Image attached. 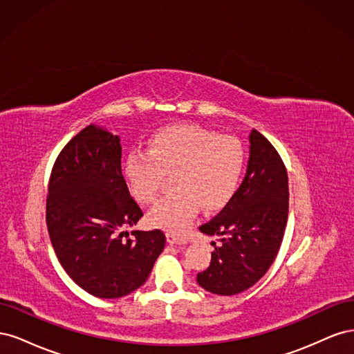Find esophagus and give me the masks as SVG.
Segmentation results:
<instances>
[{"mask_svg":"<svg viewBox=\"0 0 354 354\" xmlns=\"http://www.w3.org/2000/svg\"><path fill=\"white\" fill-rule=\"evenodd\" d=\"M165 234H167L168 243H171V245H180L181 246V245L187 243V239L185 236H181V234H177L174 232H167Z\"/></svg>","mask_w":354,"mask_h":354,"instance_id":"esophagus-1","label":"esophagus"}]
</instances>
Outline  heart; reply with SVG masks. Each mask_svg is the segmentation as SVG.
I'll list each match as a JSON object with an SVG mask.
<instances>
[{
  "mask_svg": "<svg viewBox=\"0 0 354 354\" xmlns=\"http://www.w3.org/2000/svg\"><path fill=\"white\" fill-rule=\"evenodd\" d=\"M245 165L239 138L199 125H173L149 138L147 152L133 151L124 164L128 189L140 203L158 198L164 176L173 174L174 192L149 212L158 227L181 232L199 207L217 209L234 194Z\"/></svg>",
  "mask_w": 354,
  "mask_h": 354,
  "instance_id": "1",
  "label": "heart"
}]
</instances>
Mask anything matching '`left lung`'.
<instances>
[{
	"label": "left lung",
	"mask_w": 354,
	"mask_h": 354,
	"mask_svg": "<svg viewBox=\"0 0 354 354\" xmlns=\"http://www.w3.org/2000/svg\"><path fill=\"white\" fill-rule=\"evenodd\" d=\"M239 189L217 217L199 230L212 242L211 263L198 283L211 294L236 295L259 282L281 248L288 220V174L279 153L257 130Z\"/></svg>",
	"instance_id": "8db88e82"
}]
</instances>
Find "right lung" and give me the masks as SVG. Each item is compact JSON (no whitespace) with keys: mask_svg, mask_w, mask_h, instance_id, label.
<instances>
[{"mask_svg":"<svg viewBox=\"0 0 354 354\" xmlns=\"http://www.w3.org/2000/svg\"><path fill=\"white\" fill-rule=\"evenodd\" d=\"M142 217L122 176L120 137L85 127L59 153L47 196L48 234L71 279L99 298L140 288L165 248L159 229L128 238Z\"/></svg>","mask_w":354,"mask_h":354,"instance_id":"obj_1","label":"right lung"}]
</instances>
